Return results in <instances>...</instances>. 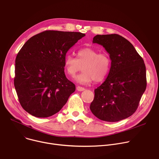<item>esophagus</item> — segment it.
<instances>
[{"mask_svg":"<svg viewBox=\"0 0 159 159\" xmlns=\"http://www.w3.org/2000/svg\"><path fill=\"white\" fill-rule=\"evenodd\" d=\"M77 91H82L85 90V88H82V87H80V86H77Z\"/></svg>","mask_w":159,"mask_h":159,"instance_id":"esophagus-1","label":"esophagus"}]
</instances>
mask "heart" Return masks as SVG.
I'll return each mask as SVG.
<instances>
[{"mask_svg": "<svg viewBox=\"0 0 159 159\" xmlns=\"http://www.w3.org/2000/svg\"><path fill=\"white\" fill-rule=\"evenodd\" d=\"M111 61L105 52L99 53L94 48L87 47L77 52V57L68 55L65 60V68L68 75L74 77L82 70L75 80L82 84H87L93 80L100 82L107 77L111 68Z\"/></svg>", "mask_w": 159, "mask_h": 159, "instance_id": "heart-1", "label": "heart"}]
</instances>
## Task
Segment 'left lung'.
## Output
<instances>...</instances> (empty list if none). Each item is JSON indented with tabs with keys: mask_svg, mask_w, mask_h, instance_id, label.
Listing matches in <instances>:
<instances>
[{
	"mask_svg": "<svg viewBox=\"0 0 159 159\" xmlns=\"http://www.w3.org/2000/svg\"><path fill=\"white\" fill-rule=\"evenodd\" d=\"M93 43L106 50L111 66L107 79L94 89L90 109L97 118L105 121L127 118L137 110L146 88L144 61L130 42L120 35L98 34Z\"/></svg>",
	"mask_w": 159,
	"mask_h": 159,
	"instance_id": "left-lung-1",
	"label": "left lung"
}]
</instances>
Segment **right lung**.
<instances>
[{
  "instance_id": "obj_1",
  "label": "right lung",
  "mask_w": 159,
  "mask_h": 159,
  "mask_svg": "<svg viewBox=\"0 0 159 159\" xmlns=\"http://www.w3.org/2000/svg\"><path fill=\"white\" fill-rule=\"evenodd\" d=\"M86 34L45 30L28 39L15 59L14 85L22 108L37 118L58 112L75 86L65 73L68 50Z\"/></svg>"
}]
</instances>
